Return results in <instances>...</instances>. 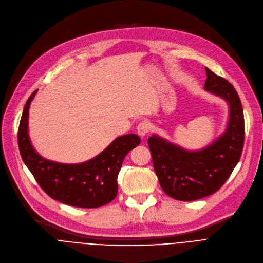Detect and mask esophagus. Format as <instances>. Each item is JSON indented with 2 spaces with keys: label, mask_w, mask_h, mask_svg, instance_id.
<instances>
[{
  "label": "esophagus",
  "mask_w": 263,
  "mask_h": 263,
  "mask_svg": "<svg viewBox=\"0 0 263 263\" xmlns=\"http://www.w3.org/2000/svg\"><path fill=\"white\" fill-rule=\"evenodd\" d=\"M151 131V124L147 121H142L138 125V133L140 137H145Z\"/></svg>",
  "instance_id": "34e87169"
}]
</instances>
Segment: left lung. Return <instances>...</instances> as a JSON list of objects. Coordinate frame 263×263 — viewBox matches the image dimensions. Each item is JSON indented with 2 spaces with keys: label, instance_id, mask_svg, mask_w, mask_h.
Instances as JSON below:
<instances>
[{
  "label": "left lung",
  "instance_id": "8db88e82",
  "mask_svg": "<svg viewBox=\"0 0 263 263\" xmlns=\"http://www.w3.org/2000/svg\"><path fill=\"white\" fill-rule=\"evenodd\" d=\"M206 73L205 90L226 100L230 107L229 122L221 137L199 151H187L156 134L148 138L160 186L177 200H197L219 191L239 161L244 146V112L236 90L208 68Z\"/></svg>",
  "mask_w": 263,
  "mask_h": 263
}]
</instances>
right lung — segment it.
Returning <instances> with one entry per match:
<instances>
[{
    "label": "right lung",
    "mask_w": 263,
    "mask_h": 263,
    "mask_svg": "<svg viewBox=\"0 0 263 263\" xmlns=\"http://www.w3.org/2000/svg\"><path fill=\"white\" fill-rule=\"evenodd\" d=\"M36 91L25 105L18 128V146L39 185L51 198L72 207L97 208L114 200L118 193L117 178L123 159L141 143V139L137 134L121 135L100 155L82 163L47 160L34 151L28 134L29 107Z\"/></svg>",
    "instance_id": "right-lung-1"
}]
</instances>
